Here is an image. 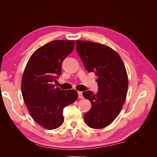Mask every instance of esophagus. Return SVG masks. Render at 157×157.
Here are the masks:
<instances>
[{
  "label": "esophagus",
  "mask_w": 157,
  "mask_h": 157,
  "mask_svg": "<svg viewBox=\"0 0 157 157\" xmlns=\"http://www.w3.org/2000/svg\"><path fill=\"white\" fill-rule=\"evenodd\" d=\"M78 98H80V99L83 98L82 92H78Z\"/></svg>",
  "instance_id": "1"
}]
</instances>
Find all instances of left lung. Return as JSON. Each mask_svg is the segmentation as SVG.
<instances>
[{
  "label": "left lung",
  "instance_id": "obj_1",
  "mask_svg": "<svg viewBox=\"0 0 157 157\" xmlns=\"http://www.w3.org/2000/svg\"><path fill=\"white\" fill-rule=\"evenodd\" d=\"M76 44L84 67L98 77V92L82 93L92 103L84 121L90 128L101 129L112 123L122 108L128 88L126 70L120 56L110 47L86 40H77Z\"/></svg>",
  "mask_w": 157,
  "mask_h": 157
}]
</instances>
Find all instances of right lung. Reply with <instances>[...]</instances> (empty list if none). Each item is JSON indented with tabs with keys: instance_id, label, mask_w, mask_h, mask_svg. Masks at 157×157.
Segmentation results:
<instances>
[{
	"instance_id": "right-lung-1",
	"label": "right lung",
	"mask_w": 157,
	"mask_h": 157,
	"mask_svg": "<svg viewBox=\"0 0 157 157\" xmlns=\"http://www.w3.org/2000/svg\"><path fill=\"white\" fill-rule=\"evenodd\" d=\"M74 45V40L48 42L31 55L23 72V100L32 118L46 129L54 130L62 124L64 107L78 98L76 90H63L53 84L61 75L63 61L73 52Z\"/></svg>"
}]
</instances>
